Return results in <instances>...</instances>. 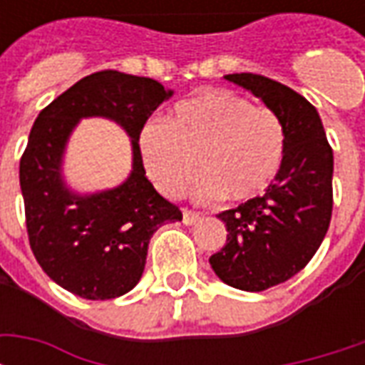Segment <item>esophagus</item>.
I'll return each instance as SVG.
<instances>
[{"instance_id":"esophagus-1","label":"esophagus","mask_w":365,"mask_h":365,"mask_svg":"<svg viewBox=\"0 0 365 365\" xmlns=\"http://www.w3.org/2000/svg\"><path fill=\"white\" fill-rule=\"evenodd\" d=\"M201 221V215L190 209H183V225H197Z\"/></svg>"}]
</instances>
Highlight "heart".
Listing matches in <instances>:
<instances>
[{"label": "heart", "instance_id": "b5f03b06", "mask_svg": "<svg viewBox=\"0 0 365 365\" xmlns=\"http://www.w3.org/2000/svg\"><path fill=\"white\" fill-rule=\"evenodd\" d=\"M146 174L166 197H180L193 170V195L209 203L246 201L274 182L285 158V128L272 109L254 107L229 90H205L182 99L166 123L138 135Z\"/></svg>", "mask_w": 365, "mask_h": 365}]
</instances>
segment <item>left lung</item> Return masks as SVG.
Returning a JSON list of instances; mask_svg holds the SVG:
<instances>
[{"mask_svg":"<svg viewBox=\"0 0 365 365\" xmlns=\"http://www.w3.org/2000/svg\"><path fill=\"white\" fill-rule=\"evenodd\" d=\"M282 119L285 158L262 197L217 217L227 245L209 258L217 277L242 291H264L305 268L324 240L332 215L334 158L319 111L287 86L258 74H229Z\"/></svg>","mask_w":365,"mask_h":365,"instance_id":"left-lung-1","label":"left lung"}]
</instances>
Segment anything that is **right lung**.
<instances>
[{
	"label": "right lung",
	"mask_w": 365,
	"mask_h": 365,
	"mask_svg": "<svg viewBox=\"0 0 365 365\" xmlns=\"http://www.w3.org/2000/svg\"><path fill=\"white\" fill-rule=\"evenodd\" d=\"M174 91L152 78L103 70L86 76L38 113L19 164L29 242L52 282L78 297L115 299L140 282L152 235L182 211L154 190L138 135ZM109 118L131 138L133 164L119 186L78 192L63 156L82 118Z\"/></svg>",
	"instance_id": "add662e5"
}]
</instances>
